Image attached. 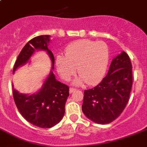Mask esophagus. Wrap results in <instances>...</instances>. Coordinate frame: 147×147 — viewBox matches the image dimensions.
Here are the masks:
<instances>
[{"mask_svg": "<svg viewBox=\"0 0 147 147\" xmlns=\"http://www.w3.org/2000/svg\"><path fill=\"white\" fill-rule=\"evenodd\" d=\"M74 91H75V89H74V88H70V89H69V93H72Z\"/></svg>", "mask_w": 147, "mask_h": 147, "instance_id": "esophagus-1", "label": "esophagus"}]
</instances>
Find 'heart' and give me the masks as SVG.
I'll return each instance as SVG.
<instances>
[{"label": "heart", "mask_w": 147, "mask_h": 147, "mask_svg": "<svg viewBox=\"0 0 147 147\" xmlns=\"http://www.w3.org/2000/svg\"><path fill=\"white\" fill-rule=\"evenodd\" d=\"M65 56H56V69L64 81H69L78 69L80 75L75 84L93 86L101 81L109 63V48L103 41L83 39L72 42L66 47Z\"/></svg>", "instance_id": "heart-1"}]
</instances>
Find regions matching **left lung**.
Masks as SVG:
<instances>
[{"label":"left lung","mask_w":147,"mask_h":147,"mask_svg":"<svg viewBox=\"0 0 147 147\" xmlns=\"http://www.w3.org/2000/svg\"><path fill=\"white\" fill-rule=\"evenodd\" d=\"M132 63L122 52L112 59L107 76L92 89L84 91L82 111L93 122L109 123L122 113L132 86Z\"/></svg>","instance_id":"8db88e82"}]
</instances>
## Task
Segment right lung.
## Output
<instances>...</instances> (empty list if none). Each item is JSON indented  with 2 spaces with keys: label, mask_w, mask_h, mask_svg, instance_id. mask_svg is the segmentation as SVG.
Returning a JSON list of instances; mask_svg holds the SVG:
<instances>
[{
  "label": "right lung",
  "mask_w": 147,
  "mask_h": 147,
  "mask_svg": "<svg viewBox=\"0 0 147 147\" xmlns=\"http://www.w3.org/2000/svg\"><path fill=\"white\" fill-rule=\"evenodd\" d=\"M50 35H40L29 40L20 52L14 65L13 72L26 64L35 51L47 52L54 69L55 58L48 48ZM13 85V84H12ZM69 86L57 81L52 70L39 91L32 95L22 94L12 86L15 105L21 115L28 122L40 128H51L58 123L65 113V104L69 95Z\"/></svg>",
  "instance_id": "right-lung-1"
}]
</instances>
